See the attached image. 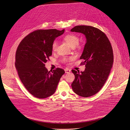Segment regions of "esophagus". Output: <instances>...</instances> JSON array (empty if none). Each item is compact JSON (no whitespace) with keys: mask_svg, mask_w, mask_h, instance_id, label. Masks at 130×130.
<instances>
[{"mask_svg":"<svg viewBox=\"0 0 130 130\" xmlns=\"http://www.w3.org/2000/svg\"><path fill=\"white\" fill-rule=\"evenodd\" d=\"M64 71H65V73L66 74H69V73H70L71 72V70L70 69H67V68L64 70Z\"/></svg>","mask_w":130,"mask_h":130,"instance_id":"obj_1","label":"esophagus"}]
</instances>
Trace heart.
<instances>
[{
  "label": "heart",
  "instance_id": "1",
  "mask_svg": "<svg viewBox=\"0 0 130 130\" xmlns=\"http://www.w3.org/2000/svg\"><path fill=\"white\" fill-rule=\"evenodd\" d=\"M64 40L67 43V44L72 48L75 47L79 42V38L76 36L71 34L68 35L64 37ZM57 46V43L56 41H55L52 44V49L53 51H56ZM63 60L66 61L67 59L66 58H64Z\"/></svg>",
  "mask_w": 130,
  "mask_h": 130
}]
</instances>
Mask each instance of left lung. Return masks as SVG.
<instances>
[{"label": "left lung", "mask_w": 130, "mask_h": 130, "mask_svg": "<svg viewBox=\"0 0 130 130\" xmlns=\"http://www.w3.org/2000/svg\"><path fill=\"white\" fill-rule=\"evenodd\" d=\"M71 31L83 34L86 38L80 57L86 69L80 73L72 70L75 78L72 87L79 96H91L102 89L111 72L113 61L111 44L103 32L91 26L77 25Z\"/></svg>", "instance_id": "left-lung-1"}]
</instances>
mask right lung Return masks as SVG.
Segmentation results:
<instances>
[{
	"label": "right lung",
	"mask_w": 130,
	"mask_h": 130,
	"mask_svg": "<svg viewBox=\"0 0 130 130\" xmlns=\"http://www.w3.org/2000/svg\"><path fill=\"white\" fill-rule=\"evenodd\" d=\"M64 29H40L24 37L19 44L15 55V67L26 90L34 96L44 99L56 92L64 71L57 68L51 72L45 63L52 55V44Z\"/></svg>",
	"instance_id": "obj_1"
}]
</instances>
